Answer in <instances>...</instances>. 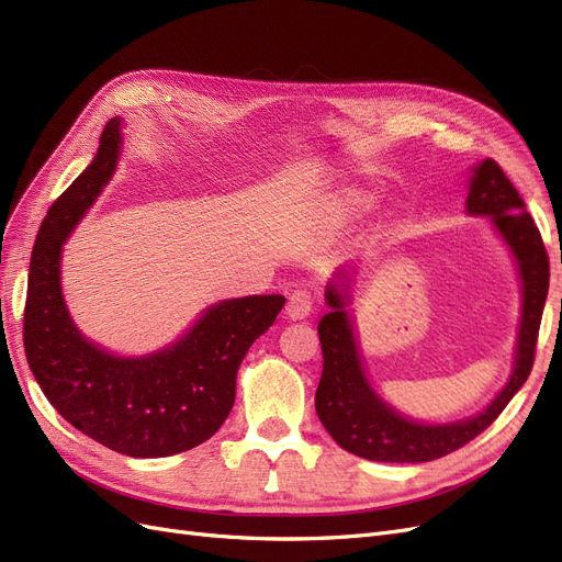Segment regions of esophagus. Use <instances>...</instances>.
I'll list each match as a JSON object with an SVG mask.
<instances>
[{
	"mask_svg": "<svg viewBox=\"0 0 562 562\" xmlns=\"http://www.w3.org/2000/svg\"><path fill=\"white\" fill-rule=\"evenodd\" d=\"M312 307H314V295L310 291H304V288H300V291L291 293V297H288L285 314L288 318L302 321L312 314Z\"/></svg>",
	"mask_w": 562,
	"mask_h": 562,
	"instance_id": "34e87169",
	"label": "esophagus"
}]
</instances>
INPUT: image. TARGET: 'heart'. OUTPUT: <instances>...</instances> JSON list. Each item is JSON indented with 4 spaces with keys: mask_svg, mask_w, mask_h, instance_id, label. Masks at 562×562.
Wrapping results in <instances>:
<instances>
[{
    "mask_svg": "<svg viewBox=\"0 0 562 562\" xmlns=\"http://www.w3.org/2000/svg\"><path fill=\"white\" fill-rule=\"evenodd\" d=\"M349 203H351V206H356V209H366L368 203H370V199L363 192H351L349 194Z\"/></svg>",
    "mask_w": 562,
    "mask_h": 562,
    "instance_id": "heart-1",
    "label": "heart"
}]
</instances>
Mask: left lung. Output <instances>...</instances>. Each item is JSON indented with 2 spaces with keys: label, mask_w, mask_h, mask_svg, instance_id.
<instances>
[{
  "label": "left lung",
  "mask_w": 562,
  "mask_h": 562,
  "mask_svg": "<svg viewBox=\"0 0 562 562\" xmlns=\"http://www.w3.org/2000/svg\"><path fill=\"white\" fill-rule=\"evenodd\" d=\"M467 211L490 215L492 223L516 255L522 279V318L516 349V368L502 394L479 417L467 422L429 427L405 419L382 403L363 375L359 349L353 342L345 300L335 285L328 288L330 312L318 321L323 351V372L316 389V413L323 427L339 448L372 462H431L446 457L483 434L504 407L516 396L535 366L537 335L541 326L543 302L549 293V252L532 215L514 182L506 178L495 159H485L473 168ZM342 279L347 271H339Z\"/></svg>",
  "instance_id": "1"
}]
</instances>
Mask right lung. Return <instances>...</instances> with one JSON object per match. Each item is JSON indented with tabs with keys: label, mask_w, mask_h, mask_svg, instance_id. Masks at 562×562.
<instances>
[{
	"label": "right lung",
	"mask_w": 562,
	"mask_h": 562,
	"mask_svg": "<svg viewBox=\"0 0 562 562\" xmlns=\"http://www.w3.org/2000/svg\"><path fill=\"white\" fill-rule=\"evenodd\" d=\"M122 119L100 135L93 164L48 209L32 248L23 345L44 396L75 429L128 457H168L209 440L234 405L236 370L285 304L283 295L227 300L178 345L116 359L83 339L60 293V248L112 178Z\"/></svg>",
	"instance_id": "obj_1"
}]
</instances>
